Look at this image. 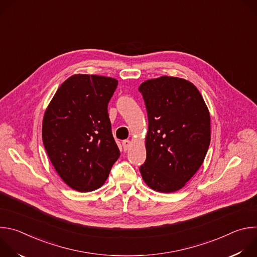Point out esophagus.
<instances>
[{"instance_id": "esophagus-1", "label": "esophagus", "mask_w": 257, "mask_h": 257, "mask_svg": "<svg viewBox=\"0 0 257 257\" xmlns=\"http://www.w3.org/2000/svg\"><path fill=\"white\" fill-rule=\"evenodd\" d=\"M122 145H123V149H124V151H127V150L129 149V146L131 145V141H130V140H128V139L123 140Z\"/></svg>"}]
</instances>
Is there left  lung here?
<instances>
[{"instance_id": "8db88e82", "label": "left lung", "mask_w": 257, "mask_h": 257, "mask_svg": "<svg viewBox=\"0 0 257 257\" xmlns=\"http://www.w3.org/2000/svg\"><path fill=\"white\" fill-rule=\"evenodd\" d=\"M149 118L146 160L139 170L152 189L170 193L198 171L210 143V117L189 81L163 76L139 86Z\"/></svg>"}]
</instances>
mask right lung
<instances>
[{
  "label": "right lung",
  "mask_w": 257,
  "mask_h": 257,
  "mask_svg": "<svg viewBox=\"0 0 257 257\" xmlns=\"http://www.w3.org/2000/svg\"><path fill=\"white\" fill-rule=\"evenodd\" d=\"M118 81L77 74L57 90L45 113L43 141L59 176L72 189L93 191L120 157L107 104Z\"/></svg>",
  "instance_id": "obj_1"
}]
</instances>
